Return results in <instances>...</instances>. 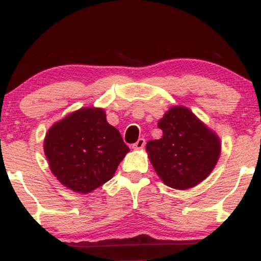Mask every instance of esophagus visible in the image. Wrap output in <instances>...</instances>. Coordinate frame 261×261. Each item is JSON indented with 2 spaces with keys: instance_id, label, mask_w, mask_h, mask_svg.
<instances>
[{
  "instance_id": "esophagus-1",
  "label": "esophagus",
  "mask_w": 261,
  "mask_h": 261,
  "mask_svg": "<svg viewBox=\"0 0 261 261\" xmlns=\"http://www.w3.org/2000/svg\"><path fill=\"white\" fill-rule=\"evenodd\" d=\"M145 144H146V140H145V139H144V138H140L137 142H135V144L132 145V147H133L134 149H140V148L144 147Z\"/></svg>"
}]
</instances>
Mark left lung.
Wrapping results in <instances>:
<instances>
[{
    "instance_id": "8db88e82",
    "label": "left lung",
    "mask_w": 261,
    "mask_h": 261,
    "mask_svg": "<svg viewBox=\"0 0 261 261\" xmlns=\"http://www.w3.org/2000/svg\"><path fill=\"white\" fill-rule=\"evenodd\" d=\"M158 127L163 138L146 145L155 172L169 187L194 188L209 176L221 153L217 135L185 107H172Z\"/></svg>"
}]
</instances>
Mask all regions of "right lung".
Masks as SVG:
<instances>
[{"mask_svg":"<svg viewBox=\"0 0 261 261\" xmlns=\"http://www.w3.org/2000/svg\"><path fill=\"white\" fill-rule=\"evenodd\" d=\"M49 169L60 183L88 194L112 179L129 152L101 108H82L49 128L44 141Z\"/></svg>","mask_w":261,"mask_h":261,"instance_id":"add662e5","label":"right lung"}]
</instances>
